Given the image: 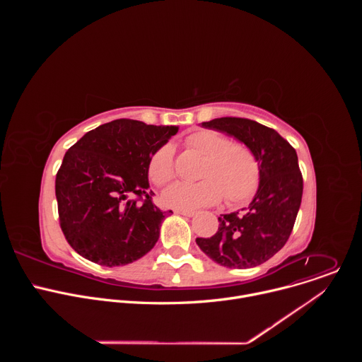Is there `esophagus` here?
I'll use <instances>...</instances> for the list:
<instances>
[{
	"label": "esophagus",
	"mask_w": 362,
	"mask_h": 362,
	"mask_svg": "<svg viewBox=\"0 0 362 362\" xmlns=\"http://www.w3.org/2000/svg\"><path fill=\"white\" fill-rule=\"evenodd\" d=\"M175 214H177V215H183V216H189V218H192V216H194V215H196L193 211H180V209H176V211H175Z\"/></svg>",
	"instance_id": "obj_1"
}]
</instances>
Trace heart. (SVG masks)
Here are the masks:
<instances>
[{
	"mask_svg": "<svg viewBox=\"0 0 362 362\" xmlns=\"http://www.w3.org/2000/svg\"><path fill=\"white\" fill-rule=\"evenodd\" d=\"M189 147L204 156L199 182H176L169 186L162 202L168 208L196 211L218 203L246 200L259 182V166L253 151L243 143L229 141L221 133L199 130L186 139ZM148 179L165 186L175 177L172 144H163L151 154L147 165Z\"/></svg>",
	"mask_w": 362,
	"mask_h": 362,
	"instance_id": "b5f03b06",
	"label": "heart"
}]
</instances>
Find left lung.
<instances>
[{
    "label": "left lung",
    "instance_id": "left-lung-1",
    "mask_svg": "<svg viewBox=\"0 0 362 362\" xmlns=\"http://www.w3.org/2000/svg\"><path fill=\"white\" fill-rule=\"evenodd\" d=\"M202 126L233 136L253 151L259 187L247 208L221 215L218 232L196 243L222 267L261 265L284 247L299 211L303 180L296 151L278 132L249 119L221 117Z\"/></svg>",
    "mask_w": 362,
    "mask_h": 362
}]
</instances>
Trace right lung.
I'll use <instances>...</instances> for the list:
<instances>
[{"mask_svg": "<svg viewBox=\"0 0 362 362\" xmlns=\"http://www.w3.org/2000/svg\"><path fill=\"white\" fill-rule=\"evenodd\" d=\"M177 130L119 119L67 150L56 197L62 230L78 255L112 268L140 259L156 245L168 212L151 202L147 165Z\"/></svg>", "mask_w": 362, "mask_h": 362, "instance_id": "1", "label": "right lung"}]
</instances>
